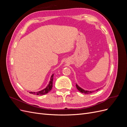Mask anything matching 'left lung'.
<instances>
[{
	"label": "left lung",
	"instance_id": "obj_1",
	"mask_svg": "<svg viewBox=\"0 0 127 127\" xmlns=\"http://www.w3.org/2000/svg\"><path fill=\"white\" fill-rule=\"evenodd\" d=\"M76 86L77 87V90L80 92H81V93H84V94H91V93H93V92H95V91H88V90H84L83 88H82V87H80L79 86H78L77 84H76ZM99 90V88H98V89L96 90V91H98Z\"/></svg>",
	"mask_w": 127,
	"mask_h": 127
}]
</instances>
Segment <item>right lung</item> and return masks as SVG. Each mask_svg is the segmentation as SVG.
I'll list each match as a JSON object with an SVG mask.
<instances>
[{
    "mask_svg": "<svg viewBox=\"0 0 127 127\" xmlns=\"http://www.w3.org/2000/svg\"><path fill=\"white\" fill-rule=\"evenodd\" d=\"M53 75H54V74H53L51 75L50 80L49 84H48L47 86L45 88H44V89L40 91H38V92H31L30 93L34 94V95H45L46 94L48 93L51 90L52 88Z\"/></svg>",
    "mask_w": 127,
    "mask_h": 127,
    "instance_id": "1",
    "label": "right lung"
}]
</instances>
